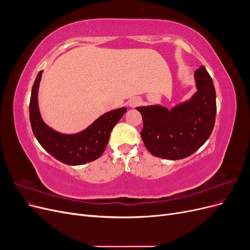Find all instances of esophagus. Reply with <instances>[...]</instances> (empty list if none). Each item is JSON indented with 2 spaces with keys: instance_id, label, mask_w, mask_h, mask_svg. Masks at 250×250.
<instances>
[{
  "instance_id": "1",
  "label": "esophagus",
  "mask_w": 250,
  "mask_h": 250,
  "mask_svg": "<svg viewBox=\"0 0 250 250\" xmlns=\"http://www.w3.org/2000/svg\"><path fill=\"white\" fill-rule=\"evenodd\" d=\"M141 103H142V100L140 99V98H133V99H131L129 102H128V105H129L130 107H135L137 105H139Z\"/></svg>"
}]
</instances>
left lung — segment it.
<instances>
[{
	"label": "left lung",
	"mask_w": 250,
	"mask_h": 250,
	"mask_svg": "<svg viewBox=\"0 0 250 250\" xmlns=\"http://www.w3.org/2000/svg\"><path fill=\"white\" fill-rule=\"evenodd\" d=\"M196 92L172 108L160 104L139 106L143 117L142 140L149 152L165 160H181L208 141L216 118V92L203 65L194 73Z\"/></svg>",
	"instance_id": "obj_1"
}]
</instances>
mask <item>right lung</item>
Instances as JSON below:
<instances>
[{
    "mask_svg": "<svg viewBox=\"0 0 250 250\" xmlns=\"http://www.w3.org/2000/svg\"><path fill=\"white\" fill-rule=\"evenodd\" d=\"M42 71L39 73L30 98V123L34 137L42 147L65 165L79 166L96 161L104 152L110 132L127 111L126 107L110 110L95 120L84 130L74 134L58 132L42 119L39 108V87Z\"/></svg>",
    "mask_w": 250,
    "mask_h": 250,
    "instance_id": "1",
    "label": "right lung"
}]
</instances>
